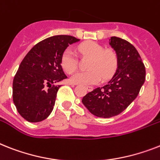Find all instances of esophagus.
<instances>
[{
    "label": "esophagus",
    "mask_w": 160,
    "mask_h": 160,
    "mask_svg": "<svg viewBox=\"0 0 160 160\" xmlns=\"http://www.w3.org/2000/svg\"><path fill=\"white\" fill-rule=\"evenodd\" d=\"M70 84L71 85H76L75 83H72V82H70ZM87 90H88V92H91V91H92V90H93V88H92V87H91V86H88V87H87Z\"/></svg>",
    "instance_id": "esophagus-1"
}]
</instances>
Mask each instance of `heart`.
Here are the masks:
<instances>
[{
  "label": "heart",
  "mask_w": 160,
  "mask_h": 160,
  "mask_svg": "<svg viewBox=\"0 0 160 160\" xmlns=\"http://www.w3.org/2000/svg\"><path fill=\"white\" fill-rule=\"evenodd\" d=\"M79 53L92 57L88 64L91 69L86 72H78L71 77V81L76 84L91 85L96 84L103 79L109 78L117 66V56L111 50L96 42H87L79 45ZM61 65L66 72L72 73L78 68V58L75 51L71 48L66 49L61 57Z\"/></svg>",
  "instance_id": "b5f03b06"
}]
</instances>
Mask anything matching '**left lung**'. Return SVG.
Masks as SVG:
<instances>
[{
    "label": "left lung",
    "mask_w": 160,
    "mask_h": 160,
    "mask_svg": "<svg viewBox=\"0 0 160 160\" xmlns=\"http://www.w3.org/2000/svg\"><path fill=\"white\" fill-rule=\"evenodd\" d=\"M109 45L117 55V68L113 78L82 100L86 108L100 118H111L122 113L137 98L146 79L142 58L130 42L111 37Z\"/></svg>",
    "instance_id": "obj_1"
}]
</instances>
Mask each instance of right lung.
Returning a JSON list of instances; mask_svg holds the SVG:
<instances>
[{"instance_id":"right-lung-1","label":"right lung","mask_w":160,"mask_h":160,"mask_svg":"<svg viewBox=\"0 0 160 160\" xmlns=\"http://www.w3.org/2000/svg\"><path fill=\"white\" fill-rule=\"evenodd\" d=\"M78 41L72 36H53L38 42L23 58L13 81V101L24 119L38 122L51 114L60 88L55 84L67 78L62 55Z\"/></svg>"}]
</instances>
